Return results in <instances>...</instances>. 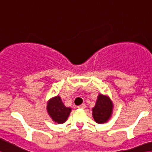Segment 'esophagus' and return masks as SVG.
<instances>
[{
	"mask_svg": "<svg viewBox=\"0 0 152 152\" xmlns=\"http://www.w3.org/2000/svg\"><path fill=\"white\" fill-rule=\"evenodd\" d=\"M77 108H78V109H84L86 108V105L85 104H81V105H79V106H77Z\"/></svg>",
	"mask_w": 152,
	"mask_h": 152,
	"instance_id": "esophagus-1",
	"label": "esophagus"
}]
</instances>
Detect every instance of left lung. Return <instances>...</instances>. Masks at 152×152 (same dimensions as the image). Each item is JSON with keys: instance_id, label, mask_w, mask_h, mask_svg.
<instances>
[{"instance_id": "1", "label": "left lung", "mask_w": 152, "mask_h": 152, "mask_svg": "<svg viewBox=\"0 0 152 152\" xmlns=\"http://www.w3.org/2000/svg\"><path fill=\"white\" fill-rule=\"evenodd\" d=\"M113 103L108 95L100 94L97 96L95 106L93 108V117L97 124H104L111 118Z\"/></svg>"}]
</instances>
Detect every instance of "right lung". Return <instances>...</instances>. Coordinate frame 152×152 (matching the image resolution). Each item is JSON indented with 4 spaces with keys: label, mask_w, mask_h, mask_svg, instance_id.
<instances>
[{
    "label": "right lung",
    "mask_w": 152,
    "mask_h": 152,
    "mask_svg": "<svg viewBox=\"0 0 152 152\" xmlns=\"http://www.w3.org/2000/svg\"><path fill=\"white\" fill-rule=\"evenodd\" d=\"M72 109L63 104L59 95L51 97L47 103V112L56 124H63L70 116Z\"/></svg>",
    "instance_id": "1"
}]
</instances>
